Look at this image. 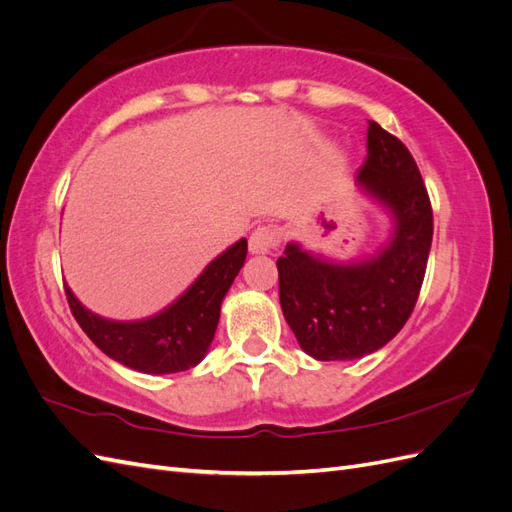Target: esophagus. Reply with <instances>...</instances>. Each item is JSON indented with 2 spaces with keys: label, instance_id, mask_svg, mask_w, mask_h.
Wrapping results in <instances>:
<instances>
[{
  "label": "esophagus",
  "instance_id": "1",
  "mask_svg": "<svg viewBox=\"0 0 512 512\" xmlns=\"http://www.w3.org/2000/svg\"><path fill=\"white\" fill-rule=\"evenodd\" d=\"M280 239L282 235L275 226H258L250 237V254H269Z\"/></svg>",
  "mask_w": 512,
  "mask_h": 512
}]
</instances>
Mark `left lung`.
I'll return each mask as SVG.
<instances>
[{
  "instance_id": "8db88e82",
  "label": "left lung",
  "mask_w": 512,
  "mask_h": 512,
  "mask_svg": "<svg viewBox=\"0 0 512 512\" xmlns=\"http://www.w3.org/2000/svg\"><path fill=\"white\" fill-rule=\"evenodd\" d=\"M359 188L393 218L389 243L363 260L333 262L299 243L277 258L282 312L299 346L316 361H352L401 331L423 286L433 213L418 166L397 136L367 128Z\"/></svg>"
}]
</instances>
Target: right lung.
Wrapping results in <instances>:
<instances>
[{"label": "right lung", "instance_id": "1", "mask_svg": "<svg viewBox=\"0 0 512 512\" xmlns=\"http://www.w3.org/2000/svg\"><path fill=\"white\" fill-rule=\"evenodd\" d=\"M247 256L239 239L205 267L196 282L160 314L145 320H106L64 284L72 316L106 356L143 374H175L205 359L220 322V307Z\"/></svg>", "mask_w": 512, "mask_h": 512}]
</instances>
